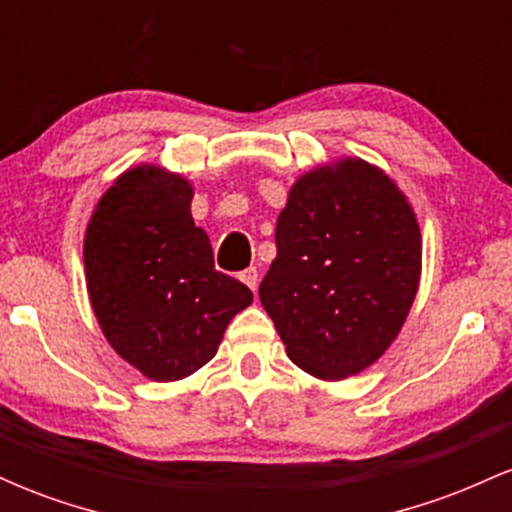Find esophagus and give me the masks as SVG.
<instances>
[{"instance_id": "1", "label": "esophagus", "mask_w": 512, "mask_h": 512, "mask_svg": "<svg viewBox=\"0 0 512 512\" xmlns=\"http://www.w3.org/2000/svg\"><path fill=\"white\" fill-rule=\"evenodd\" d=\"M240 281H243L250 291H255L257 289V269L248 267L245 272H240Z\"/></svg>"}]
</instances>
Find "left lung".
<instances>
[{"mask_svg": "<svg viewBox=\"0 0 512 512\" xmlns=\"http://www.w3.org/2000/svg\"><path fill=\"white\" fill-rule=\"evenodd\" d=\"M260 284L286 354L320 380L373 366L397 339L421 279V231L378 166L342 158L293 182Z\"/></svg>", "mask_w": 512, "mask_h": 512, "instance_id": "1", "label": "left lung"}]
</instances>
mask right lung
<instances>
[{"label":"right lung","mask_w":512,"mask_h":512,"mask_svg":"<svg viewBox=\"0 0 512 512\" xmlns=\"http://www.w3.org/2000/svg\"><path fill=\"white\" fill-rule=\"evenodd\" d=\"M192 185L161 166L129 168L96 204L84 238L86 289L108 344L156 383L216 356L252 291L214 269L192 219Z\"/></svg>","instance_id":"obj_1"}]
</instances>
